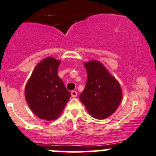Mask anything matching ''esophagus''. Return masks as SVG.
Here are the masks:
<instances>
[{"instance_id": "34e87169", "label": "esophagus", "mask_w": 156, "mask_h": 156, "mask_svg": "<svg viewBox=\"0 0 156 156\" xmlns=\"http://www.w3.org/2000/svg\"><path fill=\"white\" fill-rule=\"evenodd\" d=\"M71 94H72V98H76L77 95H78V93H77V91H75V90H72V91H71Z\"/></svg>"}]
</instances>
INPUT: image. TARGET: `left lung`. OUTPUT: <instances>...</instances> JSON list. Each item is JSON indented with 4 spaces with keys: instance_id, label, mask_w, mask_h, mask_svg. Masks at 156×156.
<instances>
[{
    "instance_id": "1",
    "label": "left lung",
    "mask_w": 156,
    "mask_h": 156,
    "mask_svg": "<svg viewBox=\"0 0 156 156\" xmlns=\"http://www.w3.org/2000/svg\"><path fill=\"white\" fill-rule=\"evenodd\" d=\"M87 74L85 87L79 99L88 113L97 119H105L117 109L122 100L120 84L98 61L84 63Z\"/></svg>"
}]
</instances>
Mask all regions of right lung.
Wrapping results in <instances>:
<instances>
[{"label":"right lung","mask_w":156,"mask_h":156,"mask_svg":"<svg viewBox=\"0 0 156 156\" xmlns=\"http://www.w3.org/2000/svg\"><path fill=\"white\" fill-rule=\"evenodd\" d=\"M59 60L47 57L35 68L25 87V98L32 111L40 118H58L71 93L58 76Z\"/></svg>","instance_id":"right-lung-1"}]
</instances>
